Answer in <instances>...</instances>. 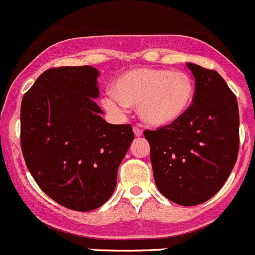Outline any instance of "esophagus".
I'll use <instances>...</instances> for the list:
<instances>
[{"mask_svg": "<svg viewBox=\"0 0 255 255\" xmlns=\"http://www.w3.org/2000/svg\"><path fill=\"white\" fill-rule=\"evenodd\" d=\"M133 132H134V136H136V137H141L142 134H143L142 129H141V128H138V127L133 128Z\"/></svg>", "mask_w": 255, "mask_h": 255, "instance_id": "esophagus-1", "label": "esophagus"}]
</instances>
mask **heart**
<instances>
[{
    "label": "heart",
    "mask_w": 255,
    "mask_h": 255,
    "mask_svg": "<svg viewBox=\"0 0 255 255\" xmlns=\"http://www.w3.org/2000/svg\"><path fill=\"white\" fill-rule=\"evenodd\" d=\"M196 85L183 71L133 68L119 76L113 95L105 99L112 111L137 105L139 118L151 127H165L180 121L194 102Z\"/></svg>",
    "instance_id": "heart-1"
}]
</instances>
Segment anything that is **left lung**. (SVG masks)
<instances>
[{
	"mask_svg": "<svg viewBox=\"0 0 255 255\" xmlns=\"http://www.w3.org/2000/svg\"><path fill=\"white\" fill-rule=\"evenodd\" d=\"M194 77L192 108L174 125L146 129L153 178L174 203L196 206L219 192L239 152L236 96L215 70L187 63Z\"/></svg>",
	"mask_w": 255,
	"mask_h": 255,
	"instance_id": "left-lung-1",
	"label": "left lung"
}]
</instances>
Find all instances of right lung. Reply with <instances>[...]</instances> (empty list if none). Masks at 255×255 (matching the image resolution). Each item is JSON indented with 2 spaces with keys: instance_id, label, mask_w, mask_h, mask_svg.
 <instances>
[{
  "instance_id": "obj_1",
  "label": "right lung",
  "mask_w": 255,
  "mask_h": 255,
  "mask_svg": "<svg viewBox=\"0 0 255 255\" xmlns=\"http://www.w3.org/2000/svg\"><path fill=\"white\" fill-rule=\"evenodd\" d=\"M99 71L49 68L25 93L20 139L25 164L48 197L73 211H93L116 189L134 138L130 125H111L95 103Z\"/></svg>"
}]
</instances>
